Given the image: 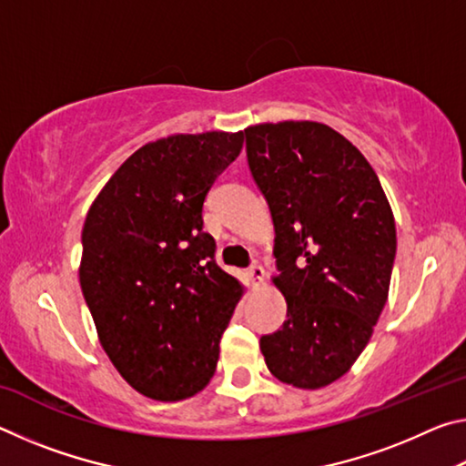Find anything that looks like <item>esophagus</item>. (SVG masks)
Here are the masks:
<instances>
[{
    "mask_svg": "<svg viewBox=\"0 0 466 466\" xmlns=\"http://www.w3.org/2000/svg\"><path fill=\"white\" fill-rule=\"evenodd\" d=\"M248 278H250V283H252V288H261L263 283H265V269L261 265H250V269H248Z\"/></svg>",
    "mask_w": 466,
    "mask_h": 466,
    "instance_id": "34e87169",
    "label": "esophagus"
}]
</instances>
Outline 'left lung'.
<instances>
[{"label":"left lung","instance_id":"left-lung-1","mask_svg":"<svg viewBox=\"0 0 466 466\" xmlns=\"http://www.w3.org/2000/svg\"><path fill=\"white\" fill-rule=\"evenodd\" d=\"M244 136L273 218V283L288 304L261 351L278 380L317 390L339 380L374 333L397 252L392 209L364 154L329 125L261 123Z\"/></svg>","mask_w":466,"mask_h":466}]
</instances>
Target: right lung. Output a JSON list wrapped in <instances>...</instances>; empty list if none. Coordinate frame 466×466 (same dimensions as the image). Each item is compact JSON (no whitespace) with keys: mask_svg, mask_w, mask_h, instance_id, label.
<instances>
[{"mask_svg":"<svg viewBox=\"0 0 466 466\" xmlns=\"http://www.w3.org/2000/svg\"><path fill=\"white\" fill-rule=\"evenodd\" d=\"M242 144V131L149 141L86 216L82 294L102 350L144 397L183 400L216 372L244 288L216 263L203 201Z\"/></svg>","mask_w":466,"mask_h":466,"instance_id":"obj_1","label":"right lung"}]
</instances>
